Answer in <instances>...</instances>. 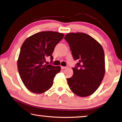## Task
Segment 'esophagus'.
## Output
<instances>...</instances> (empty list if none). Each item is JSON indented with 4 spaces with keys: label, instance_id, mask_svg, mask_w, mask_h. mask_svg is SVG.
Wrapping results in <instances>:
<instances>
[{
    "label": "esophagus",
    "instance_id": "34e87169",
    "mask_svg": "<svg viewBox=\"0 0 122 122\" xmlns=\"http://www.w3.org/2000/svg\"><path fill=\"white\" fill-rule=\"evenodd\" d=\"M66 67H62H62H61L62 69H66Z\"/></svg>",
    "mask_w": 122,
    "mask_h": 122
}]
</instances>
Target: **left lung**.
Returning a JSON list of instances; mask_svg holds the SVG:
<instances>
[{"instance_id": "1", "label": "left lung", "mask_w": 122, "mask_h": 122, "mask_svg": "<svg viewBox=\"0 0 122 122\" xmlns=\"http://www.w3.org/2000/svg\"><path fill=\"white\" fill-rule=\"evenodd\" d=\"M65 39L72 56L78 62L67 78L70 90L79 97L91 96L98 89L105 74V53L101 44L84 33H69Z\"/></svg>"}]
</instances>
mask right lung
Here are the masks:
<instances>
[{"label":"right lung","mask_w":122,"mask_h":122,"mask_svg":"<svg viewBox=\"0 0 122 122\" xmlns=\"http://www.w3.org/2000/svg\"><path fill=\"white\" fill-rule=\"evenodd\" d=\"M64 35L55 31H41L26 38L21 47L17 60L20 76L25 87L33 93L41 94L53 85L60 66L44 65L46 57L53 60L52 53Z\"/></svg>","instance_id":"obj_1"}]
</instances>
